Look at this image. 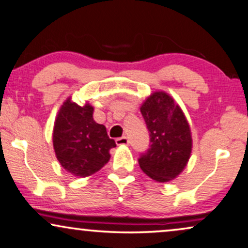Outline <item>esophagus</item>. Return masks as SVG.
Masks as SVG:
<instances>
[{
    "label": "esophagus",
    "instance_id": "34e87169",
    "mask_svg": "<svg viewBox=\"0 0 248 248\" xmlns=\"http://www.w3.org/2000/svg\"><path fill=\"white\" fill-rule=\"evenodd\" d=\"M115 143H117V145H128V144H129V140H128V137L126 136L118 137V139L115 140Z\"/></svg>",
    "mask_w": 248,
    "mask_h": 248
}]
</instances>
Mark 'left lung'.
<instances>
[{
  "label": "left lung",
  "instance_id": "left-lung-1",
  "mask_svg": "<svg viewBox=\"0 0 248 248\" xmlns=\"http://www.w3.org/2000/svg\"><path fill=\"white\" fill-rule=\"evenodd\" d=\"M140 113L150 133V147L140 155V167L156 182L173 180L190 158L192 139L189 124L180 106L166 93L150 96Z\"/></svg>",
  "mask_w": 248,
  "mask_h": 248
}]
</instances>
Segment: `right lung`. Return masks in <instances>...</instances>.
I'll use <instances>...</instances> for the list:
<instances>
[{
  "label": "right lung",
  "mask_w": 248,
  "mask_h": 248,
  "mask_svg": "<svg viewBox=\"0 0 248 248\" xmlns=\"http://www.w3.org/2000/svg\"><path fill=\"white\" fill-rule=\"evenodd\" d=\"M93 108L79 106L67 99L62 106L54 128V147L61 165L75 176L86 177L99 170L109 159V149L117 146L104 124L93 119Z\"/></svg>",
  "instance_id": "add662e5"
}]
</instances>
